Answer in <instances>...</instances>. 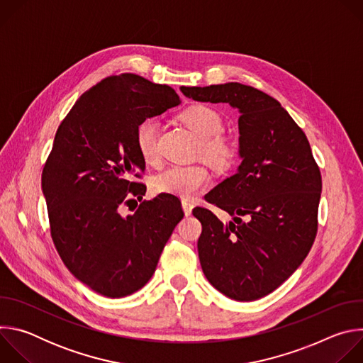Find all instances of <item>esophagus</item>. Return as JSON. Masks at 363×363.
<instances>
[{
    "mask_svg": "<svg viewBox=\"0 0 363 363\" xmlns=\"http://www.w3.org/2000/svg\"><path fill=\"white\" fill-rule=\"evenodd\" d=\"M192 208H194V202H191V201H188V199H184V201H182V210H184L185 216H191Z\"/></svg>",
    "mask_w": 363,
    "mask_h": 363,
    "instance_id": "esophagus-1",
    "label": "esophagus"
}]
</instances>
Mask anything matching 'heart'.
I'll return each instance as SVG.
<instances>
[{"label": "heart", "mask_w": 363, "mask_h": 363, "mask_svg": "<svg viewBox=\"0 0 363 363\" xmlns=\"http://www.w3.org/2000/svg\"><path fill=\"white\" fill-rule=\"evenodd\" d=\"M181 121L199 139L201 152L217 164L227 162L231 157L230 143L220 136L223 130L221 116L211 108L192 105L181 113ZM158 123L147 119L136 129V145L145 162L158 160ZM210 182V172L202 165H174L155 175L152 189L157 194H169L181 198L196 195Z\"/></svg>", "instance_id": "heart-1"}]
</instances>
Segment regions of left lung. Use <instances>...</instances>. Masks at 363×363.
Listing matches in <instances>:
<instances>
[{"mask_svg": "<svg viewBox=\"0 0 363 363\" xmlns=\"http://www.w3.org/2000/svg\"><path fill=\"white\" fill-rule=\"evenodd\" d=\"M196 101L238 111L237 172L205 195L231 216L223 223L196 206L202 272L238 301L262 298L303 263L318 231L322 177L304 132L272 96L241 83L181 87Z\"/></svg>", "mask_w": 363, "mask_h": 363, "instance_id": "8db88e82", "label": "left lung"}]
</instances>
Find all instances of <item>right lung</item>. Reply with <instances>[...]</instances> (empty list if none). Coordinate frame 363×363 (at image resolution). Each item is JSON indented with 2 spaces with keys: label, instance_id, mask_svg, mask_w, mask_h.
<instances>
[{
  "label": "right lung",
  "instance_id": "right-lung-1",
  "mask_svg": "<svg viewBox=\"0 0 363 363\" xmlns=\"http://www.w3.org/2000/svg\"><path fill=\"white\" fill-rule=\"evenodd\" d=\"M167 84L123 73L84 91L57 129L41 189L51 238L70 273L96 293L119 298L142 289L184 218L169 194L143 201L126 217L119 208L146 186L136 129L179 105Z\"/></svg>",
  "mask_w": 363,
  "mask_h": 363
}]
</instances>
